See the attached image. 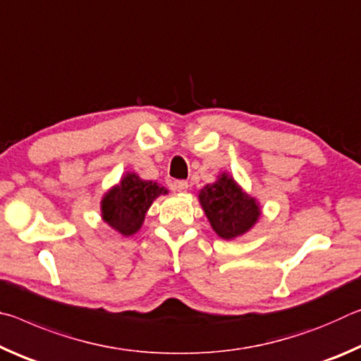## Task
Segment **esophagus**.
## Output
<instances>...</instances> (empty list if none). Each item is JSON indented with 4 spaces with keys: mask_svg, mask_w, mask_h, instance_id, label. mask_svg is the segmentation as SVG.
Masks as SVG:
<instances>
[{
    "mask_svg": "<svg viewBox=\"0 0 361 361\" xmlns=\"http://www.w3.org/2000/svg\"><path fill=\"white\" fill-rule=\"evenodd\" d=\"M170 186H172L173 191L181 192V191H186V189H188V181H185V180H175V181L170 183Z\"/></svg>",
    "mask_w": 361,
    "mask_h": 361,
    "instance_id": "esophagus-1",
    "label": "esophagus"
}]
</instances>
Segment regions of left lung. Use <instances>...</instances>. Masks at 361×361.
Segmentation results:
<instances>
[{"label": "left lung", "mask_w": 361, "mask_h": 361, "mask_svg": "<svg viewBox=\"0 0 361 361\" xmlns=\"http://www.w3.org/2000/svg\"><path fill=\"white\" fill-rule=\"evenodd\" d=\"M212 228L223 239L242 235L256 223L259 207L242 191L234 180L221 175L216 183L207 185L199 194Z\"/></svg>", "instance_id": "obj_1"}]
</instances>
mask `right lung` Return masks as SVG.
Wrapping results in <instances>:
<instances>
[{"label": "right lung", "instance_id": "obj_1", "mask_svg": "<svg viewBox=\"0 0 361 361\" xmlns=\"http://www.w3.org/2000/svg\"><path fill=\"white\" fill-rule=\"evenodd\" d=\"M162 192L167 191L159 188L157 183L143 181L135 173H129L103 199V219L122 235L135 234L142 228L152 200Z\"/></svg>", "mask_w": 361, "mask_h": 361}]
</instances>
